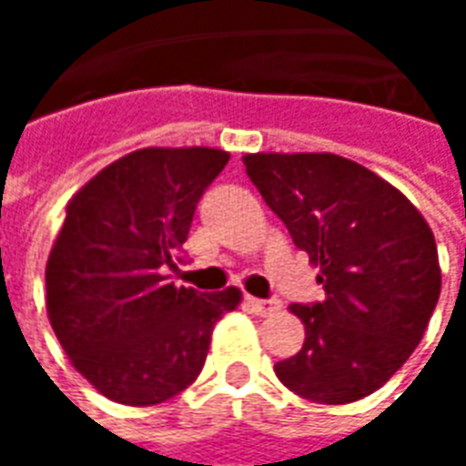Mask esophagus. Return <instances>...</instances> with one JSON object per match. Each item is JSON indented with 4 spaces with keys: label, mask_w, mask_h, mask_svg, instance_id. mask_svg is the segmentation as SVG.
<instances>
[{
    "label": "esophagus",
    "mask_w": 466,
    "mask_h": 466,
    "mask_svg": "<svg viewBox=\"0 0 466 466\" xmlns=\"http://www.w3.org/2000/svg\"><path fill=\"white\" fill-rule=\"evenodd\" d=\"M247 305H249L252 312H257V315H275V312L282 308V302L279 300H259V298H249V295H247Z\"/></svg>",
    "instance_id": "1"
}]
</instances>
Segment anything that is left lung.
I'll list each match as a JSON object with an SVG mask.
<instances>
[{
	"label": "left lung",
	"instance_id": "obj_1",
	"mask_svg": "<svg viewBox=\"0 0 466 466\" xmlns=\"http://www.w3.org/2000/svg\"><path fill=\"white\" fill-rule=\"evenodd\" d=\"M247 177L320 267L325 300L289 305L305 343L275 363L302 399L350 403L379 391L424 338L441 292L434 234L411 201L335 154H247Z\"/></svg>",
	"mask_w": 466,
	"mask_h": 466
}]
</instances>
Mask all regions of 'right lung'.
Segmentation results:
<instances>
[{
    "instance_id": "right-lung-1",
    "label": "right lung",
    "mask_w": 466,
    "mask_h": 466,
    "mask_svg": "<svg viewBox=\"0 0 466 466\" xmlns=\"http://www.w3.org/2000/svg\"><path fill=\"white\" fill-rule=\"evenodd\" d=\"M227 151L141 148L67 201L45 285L47 318L75 370L110 401L154 406L191 386L211 330L242 292L168 282L191 219Z\"/></svg>"
}]
</instances>
